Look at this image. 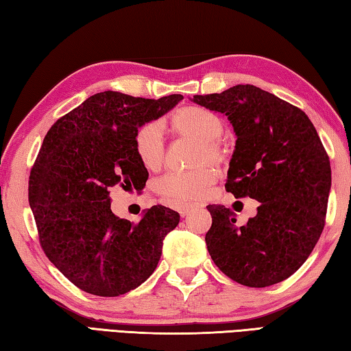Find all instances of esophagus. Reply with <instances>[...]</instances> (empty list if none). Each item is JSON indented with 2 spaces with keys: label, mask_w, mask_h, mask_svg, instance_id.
Returning <instances> with one entry per match:
<instances>
[{
  "label": "esophagus",
  "mask_w": 351,
  "mask_h": 351,
  "mask_svg": "<svg viewBox=\"0 0 351 351\" xmlns=\"http://www.w3.org/2000/svg\"><path fill=\"white\" fill-rule=\"evenodd\" d=\"M195 207H197V204L193 203H186V204H181L180 207H178V212H180L181 217H186L190 213V210H193Z\"/></svg>",
  "instance_id": "1"
}]
</instances>
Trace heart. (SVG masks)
Returning <instances> with one entry per match:
<instances>
[{"label":"heart","mask_w":351,"mask_h":351,"mask_svg":"<svg viewBox=\"0 0 351 351\" xmlns=\"http://www.w3.org/2000/svg\"><path fill=\"white\" fill-rule=\"evenodd\" d=\"M171 132L197 141L192 162L201 164L190 170H171L154 184L156 192L171 203L203 198L215 181V170L206 161L219 162L224 158V145L219 134L224 130V121L217 112L203 106H184L170 117ZM133 150L142 167L156 171L162 167L165 144L161 127L154 122L142 123L133 134Z\"/></svg>","instance_id":"heart-1"}]
</instances>
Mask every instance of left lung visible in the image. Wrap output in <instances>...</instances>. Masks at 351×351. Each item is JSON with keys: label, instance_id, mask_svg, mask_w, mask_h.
<instances>
[{"label": "left lung", "instance_id": "8db88e82", "mask_svg": "<svg viewBox=\"0 0 351 351\" xmlns=\"http://www.w3.org/2000/svg\"><path fill=\"white\" fill-rule=\"evenodd\" d=\"M192 100L223 112L234 127L226 190L260 203L240 228L228 207L207 206L213 263L245 287L283 282L305 263L325 226L331 167L316 128L300 108L254 85Z\"/></svg>", "mask_w": 351, "mask_h": 351}]
</instances>
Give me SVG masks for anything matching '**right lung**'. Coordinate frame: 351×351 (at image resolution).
Masks as SVG:
<instances>
[{
    "mask_svg": "<svg viewBox=\"0 0 351 351\" xmlns=\"http://www.w3.org/2000/svg\"><path fill=\"white\" fill-rule=\"evenodd\" d=\"M182 99L97 93L45 136L29 176V206L46 257L85 293L125 294L156 269L180 213L158 204L132 223L112 213L110 190L144 189L148 171L136 158L133 134Z\"/></svg>",
    "mask_w": 351,
    "mask_h": 351,
    "instance_id": "obj_1",
    "label": "right lung"
}]
</instances>
